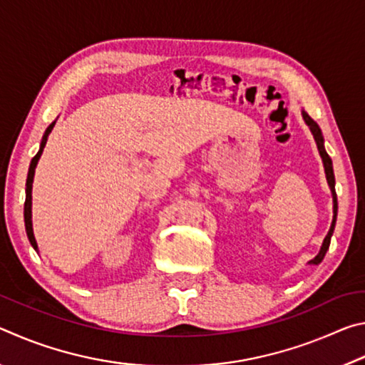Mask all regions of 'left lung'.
Instances as JSON below:
<instances>
[{
	"label": "left lung",
	"instance_id": "8db88e82",
	"mask_svg": "<svg viewBox=\"0 0 365 365\" xmlns=\"http://www.w3.org/2000/svg\"><path fill=\"white\" fill-rule=\"evenodd\" d=\"M302 117H304V120H306V123L309 125V128H311L314 138H316L319 153H320V156H322V160H324V168H325V174H327V182H329L330 190H331V195H333V222H331V227H330L329 233H327L322 248H320V252L311 261V264H319V262H322L325 252H327V250H329L331 235H333V230H335L336 212H338V201H336V191H335V175H333V164H331V159H330V156H329V154H327V151H325L324 137H322V132H320V127L317 125V122L314 120L312 117L306 113V110H302Z\"/></svg>",
	"mask_w": 365,
	"mask_h": 365
}]
</instances>
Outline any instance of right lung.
Here are the masks:
<instances>
[{
	"instance_id": "1",
	"label": "right lung",
	"mask_w": 365,
	"mask_h": 365,
	"mask_svg": "<svg viewBox=\"0 0 365 365\" xmlns=\"http://www.w3.org/2000/svg\"><path fill=\"white\" fill-rule=\"evenodd\" d=\"M53 122L51 125L46 128L45 135H43V140H41V145H40V151L35 154L32 163H30V168H29V175H27V183H26V205H24V220H26V230H27V237H29V242L30 245L34 246V250L36 251L38 250V246H36L35 242V237H34V228H32V183H34V175H35V168H36V163H38V159L43 153V148L46 145V140H48V135L51 133L53 127H54Z\"/></svg>"
}]
</instances>
